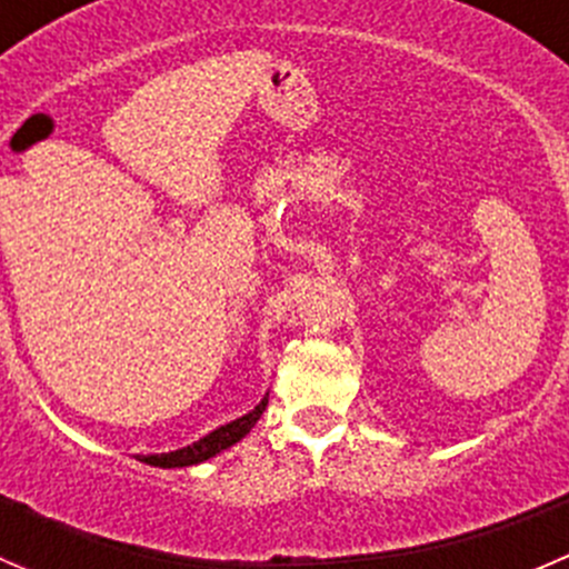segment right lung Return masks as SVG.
Returning <instances> with one entry per match:
<instances>
[{
	"instance_id": "add662e5",
	"label": "right lung",
	"mask_w": 569,
	"mask_h": 569,
	"mask_svg": "<svg viewBox=\"0 0 569 569\" xmlns=\"http://www.w3.org/2000/svg\"><path fill=\"white\" fill-rule=\"evenodd\" d=\"M267 401H269V393L263 396L256 407H252L248 416H242V418H237V421L226 423V427L214 429V432H209L206 438H200L198 443L183 446V449H178V451H168V455H146V457L140 455L137 460L146 462V465H153V468H187V465H198V462L211 460L214 455H220V451L231 449L233 443H239V440H242L244 435L256 427V421L261 418V412L267 410Z\"/></svg>"
}]
</instances>
